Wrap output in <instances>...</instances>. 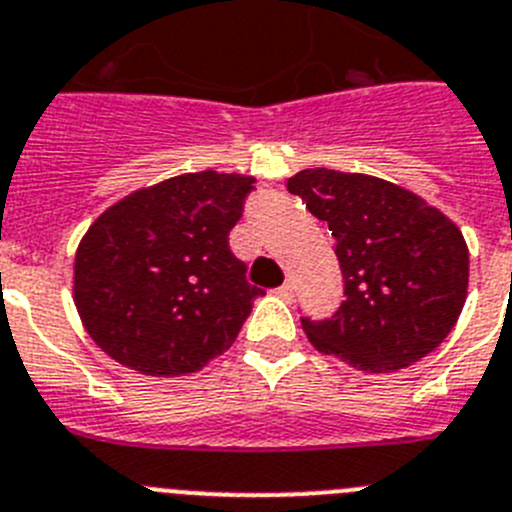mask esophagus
I'll return each instance as SVG.
<instances>
[{"mask_svg": "<svg viewBox=\"0 0 512 512\" xmlns=\"http://www.w3.org/2000/svg\"><path fill=\"white\" fill-rule=\"evenodd\" d=\"M275 293H278L280 298H285V301H288V298H293V285L283 283L280 288H275Z\"/></svg>", "mask_w": 512, "mask_h": 512, "instance_id": "esophagus-1", "label": "esophagus"}]
</instances>
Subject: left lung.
I'll list each match as a JSON object with an SVG mask.
<instances>
[{"instance_id":"1","label":"left lung","mask_w":512,"mask_h":512,"mask_svg":"<svg viewBox=\"0 0 512 512\" xmlns=\"http://www.w3.org/2000/svg\"><path fill=\"white\" fill-rule=\"evenodd\" d=\"M288 191L329 224L344 275L331 319H301L311 344L365 372L434 352L467 298L469 252L457 224L421 196L362 173L308 168Z\"/></svg>"}]
</instances>
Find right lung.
<instances>
[{
	"label": "right lung",
	"instance_id": "obj_1",
	"mask_svg": "<svg viewBox=\"0 0 512 512\" xmlns=\"http://www.w3.org/2000/svg\"><path fill=\"white\" fill-rule=\"evenodd\" d=\"M252 176L186 173L124 196L84 234L73 301L101 352L178 377L227 352L262 290L229 250Z\"/></svg>",
	"mask_w": 512,
	"mask_h": 512
}]
</instances>
